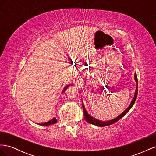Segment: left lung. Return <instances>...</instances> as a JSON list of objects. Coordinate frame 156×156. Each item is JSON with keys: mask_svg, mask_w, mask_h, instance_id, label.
Instances as JSON below:
<instances>
[{"mask_svg": "<svg viewBox=\"0 0 156 156\" xmlns=\"http://www.w3.org/2000/svg\"><path fill=\"white\" fill-rule=\"evenodd\" d=\"M134 77H135V81L136 83V89L135 92L134 97L133 98V100H132V101H131V102L130 103V105H129V107H127L126 109L122 113L121 115H120L119 116H117L116 118H115V119H112L111 120H109V121L104 122V121L99 120L95 119V118H93L92 116H90V115L88 114V113L87 112L85 108H84V107L83 103L82 102V103H83V107L84 120H85L87 122H88V123L91 124L95 125V126H100V127H104V126H109V125H111L112 124H114V123H115V122H116L118 120H119L120 119H122V118L126 114V113L131 109V108L133 107V104H134L135 102L136 96H137V93H138V80H137V77H136V73H135V76Z\"/></svg>", "mask_w": 156, "mask_h": 156, "instance_id": "obj_1", "label": "left lung"}]
</instances>
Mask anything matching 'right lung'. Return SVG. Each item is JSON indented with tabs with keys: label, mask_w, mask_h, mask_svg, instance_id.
I'll use <instances>...</instances> for the list:
<instances>
[{
	"label": "right lung",
	"mask_w": 156,
	"mask_h": 156,
	"mask_svg": "<svg viewBox=\"0 0 156 156\" xmlns=\"http://www.w3.org/2000/svg\"><path fill=\"white\" fill-rule=\"evenodd\" d=\"M69 86H70V84H69V85H67L66 87L64 88L63 91H62V93L66 90L67 89V88H68ZM56 122H57V120H56V119H55V118H53V119H52L51 120H49V121L48 122H45V123H43V124H39L41 125V126H49V125H51V124H56Z\"/></svg>",
	"instance_id": "add662e5"
}]
</instances>
